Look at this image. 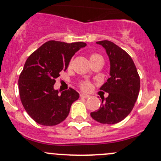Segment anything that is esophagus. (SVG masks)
<instances>
[{"instance_id": "esophagus-1", "label": "esophagus", "mask_w": 161, "mask_h": 161, "mask_svg": "<svg viewBox=\"0 0 161 161\" xmlns=\"http://www.w3.org/2000/svg\"><path fill=\"white\" fill-rule=\"evenodd\" d=\"M80 97H81V98H89V97H90V95H86V94H83V93H82V94H80Z\"/></svg>"}]
</instances>
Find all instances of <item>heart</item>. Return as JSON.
Returning <instances> with one entry per match:
<instances>
[{
    "mask_svg": "<svg viewBox=\"0 0 161 161\" xmlns=\"http://www.w3.org/2000/svg\"><path fill=\"white\" fill-rule=\"evenodd\" d=\"M98 59H102V56L98 53H92L90 54L89 56V60L90 63H92V61L96 60ZM69 66H70V63H69ZM90 82H88V81H84V82H82L80 84H79V87H80L81 89L82 90H89L90 89Z\"/></svg>",
    "mask_w": 161,
    "mask_h": 161,
    "instance_id": "1",
    "label": "heart"
}]
</instances>
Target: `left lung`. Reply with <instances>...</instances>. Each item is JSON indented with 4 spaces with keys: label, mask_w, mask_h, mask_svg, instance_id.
<instances>
[{
    "label": "left lung",
    "mask_w": 161,
    "mask_h": 161,
    "mask_svg": "<svg viewBox=\"0 0 161 161\" xmlns=\"http://www.w3.org/2000/svg\"><path fill=\"white\" fill-rule=\"evenodd\" d=\"M106 50L111 63L110 77L101 90L108 93L91 117L98 122L112 125L125 119L133 109L140 91V76L135 63L121 47L108 40L97 42Z\"/></svg>",
    "instance_id": "obj_1"
}]
</instances>
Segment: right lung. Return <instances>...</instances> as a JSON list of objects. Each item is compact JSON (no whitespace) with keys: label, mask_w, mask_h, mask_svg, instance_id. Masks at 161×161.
I'll list each match as a JSON object with an SVG mask.
<instances>
[{"label":"right lung","mask_w":161,"mask_h":161,"mask_svg":"<svg viewBox=\"0 0 161 161\" xmlns=\"http://www.w3.org/2000/svg\"><path fill=\"white\" fill-rule=\"evenodd\" d=\"M86 46L83 42L49 40L27 58L19 76V93L24 109L36 123L53 126L67 118L79 94L69 88L59 95L53 86L72 56Z\"/></svg>","instance_id":"1"}]
</instances>
